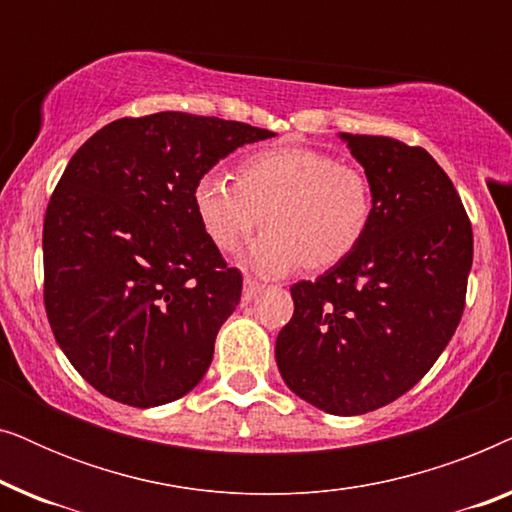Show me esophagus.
Returning a JSON list of instances; mask_svg holds the SVG:
<instances>
[{
    "instance_id": "1",
    "label": "esophagus",
    "mask_w": 512,
    "mask_h": 512,
    "mask_svg": "<svg viewBox=\"0 0 512 512\" xmlns=\"http://www.w3.org/2000/svg\"><path fill=\"white\" fill-rule=\"evenodd\" d=\"M263 289H265V286L261 282H256V279L247 277V279H244V284H242V300H244V303H249V300H254Z\"/></svg>"
}]
</instances>
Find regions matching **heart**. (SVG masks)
<instances>
[{
  "label": "heart",
  "instance_id": "heart-1",
  "mask_svg": "<svg viewBox=\"0 0 512 512\" xmlns=\"http://www.w3.org/2000/svg\"><path fill=\"white\" fill-rule=\"evenodd\" d=\"M193 207L209 240L235 249L263 219L268 230L242 261L261 275L300 265L331 268L354 254L375 219L373 186L359 167L305 146L258 151L237 167V181L209 170L193 186Z\"/></svg>",
  "mask_w": 512,
  "mask_h": 512
}]
</instances>
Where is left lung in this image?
Wrapping results in <instances>:
<instances>
[{"mask_svg": "<svg viewBox=\"0 0 512 512\" xmlns=\"http://www.w3.org/2000/svg\"><path fill=\"white\" fill-rule=\"evenodd\" d=\"M340 139L373 186V226L345 261L291 286L275 359L293 394L349 417L396 401L443 354L464 312L473 230L431 153L391 137Z\"/></svg>", "mask_w": 512, "mask_h": 512, "instance_id": "1", "label": "left lung"}]
</instances>
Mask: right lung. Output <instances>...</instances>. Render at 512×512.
I'll use <instances>...</instances> for the list:
<instances>
[{
    "label": "right lung",
    "mask_w": 512,
    "mask_h": 512,
    "mask_svg": "<svg viewBox=\"0 0 512 512\" xmlns=\"http://www.w3.org/2000/svg\"><path fill=\"white\" fill-rule=\"evenodd\" d=\"M254 125L160 111L97 130L69 160L44 219V303L69 363L135 408L186 396L242 296L200 226L193 186Z\"/></svg>",
    "instance_id": "right-lung-1"
}]
</instances>
